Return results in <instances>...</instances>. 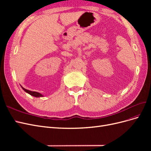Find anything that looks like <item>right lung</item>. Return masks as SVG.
I'll list each match as a JSON object with an SVG mask.
<instances>
[{"label":"right lung","instance_id":"obj_1","mask_svg":"<svg viewBox=\"0 0 151 151\" xmlns=\"http://www.w3.org/2000/svg\"><path fill=\"white\" fill-rule=\"evenodd\" d=\"M21 86L22 89H23L26 93H27L30 94V95H31V96H34V97H36V98H40V97H43V96H43V94H42L40 93L36 92V91H31L28 90V89H26L24 88L23 87H22V86Z\"/></svg>","mask_w":151,"mask_h":151}]
</instances>
